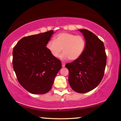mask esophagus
Segmentation results:
<instances>
[{"mask_svg": "<svg viewBox=\"0 0 121 121\" xmlns=\"http://www.w3.org/2000/svg\"><path fill=\"white\" fill-rule=\"evenodd\" d=\"M62 67H65V63H62Z\"/></svg>", "mask_w": 121, "mask_h": 121, "instance_id": "esophagus-1", "label": "esophagus"}]
</instances>
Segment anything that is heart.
<instances>
[{
  "label": "heart",
  "instance_id": "heart-1",
  "mask_svg": "<svg viewBox=\"0 0 121 121\" xmlns=\"http://www.w3.org/2000/svg\"><path fill=\"white\" fill-rule=\"evenodd\" d=\"M85 46V40L82 36L65 32L58 34L55 40H51L46 44L47 49L54 58H58L62 49L63 53L59 58L63 61L77 60L82 55Z\"/></svg>",
  "mask_w": 121,
  "mask_h": 121
}]
</instances>
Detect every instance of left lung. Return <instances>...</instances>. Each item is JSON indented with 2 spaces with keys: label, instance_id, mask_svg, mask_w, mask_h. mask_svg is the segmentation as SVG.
<instances>
[{
  "label": "left lung",
  "instance_id": "1",
  "mask_svg": "<svg viewBox=\"0 0 121 121\" xmlns=\"http://www.w3.org/2000/svg\"><path fill=\"white\" fill-rule=\"evenodd\" d=\"M86 42L85 50L79 58L65 67L69 70L68 82L73 91L86 93L97 86L103 78L107 56L104 43L92 32L78 30Z\"/></svg>",
  "mask_w": 121,
  "mask_h": 121
}]
</instances>
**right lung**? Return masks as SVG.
I'll return each instance as SVG.
<instances>
[{"label": "right lung", "mask_w": 121, "mask_h": 121, "mask_svg": "<svg viewBox=\"0 0 121 121\" xmlns=\"http://www.w3.org/2000/svg\"><path fill=\"white\" fill-rule=\"evenodd\" d=\"M54 31L24 37L13 51V65L20 84L29 92L46 93L52 88L55 77L62 65L53 57L46 44Z\"/></svg>", "instance_id": "add662e5"}]
</instances>
